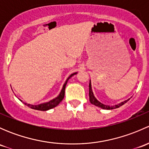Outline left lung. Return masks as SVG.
<instances>
[{"instance_id":"8db88e82","label":"left lung","mask_w":149,"mask_h":149,"mask_svg":"<svg viewBox=\"0 0 149 149\" xmlns=\"http://www.w3.org/2000/svg\"><path fill=\"white\" fill-rule=\"evenodd\" d=\"M88 87H89V101L92 104L95 105V106L98 107L102 108V109H116V108L120 107H121L122 105H123L124 104H125L130 99H128L127 100H125V101L123 102L118 104L115 105V106H109V105H105L104 104L101 103L100 102H99L97 99L95 98V97L94 96V94H93L92 89H91V81L89 82V85H88Z\"/></svg>"}]
</instances>
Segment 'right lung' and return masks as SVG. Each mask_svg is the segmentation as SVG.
<instances>
[{
  "label": "right lung",
  "mask_w": 149,
  "mask_h": 149,
  "mask_svg": "<svg viewBox=\"0 0 149 149\" xmlns=\"http://www.w3.org/2000/svg\"><path fill=\"white\" fill-rule=\"evenodd\" d=\"M76 73H73V74H71L68 78L67 80H66V81L65 82V84H64L63 86V88H62V90H61V93H60V94L56 97V98L50 100V101L48 102L40 104L32 105V104H26V103H24V104H26V106L29 107L31 108V109H37V110H40V111H46V110H48V109H52V108L58 106V105L60 104V102H61L62 101L64 98V96H65V86H66V84H67L68 81L70 79V77H72L73 75L76 74ZM20 101L22 102L21 100H20Z\"/></svg>",
  "instance_id": "obj_1"
}]
</instances>
